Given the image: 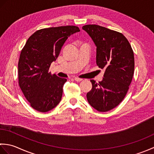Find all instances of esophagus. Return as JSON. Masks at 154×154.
Masks as SVG:
<instances>
[{"instance_id": "obj_1", "label": "esophagus", "mask_w": 154, "mask_h": 154, "mask_svg": "<svg viewBox=\"0 0 154 154\" xmlns=\"http://www.w3.org/2000/svg\"><path fill=\"white\" fill-rule=\"evenodd\" d=\"M74 79L76 81H78V82H79V81H83V79H81V78H79V77H75Z\"/></svg>"}]
</instances>
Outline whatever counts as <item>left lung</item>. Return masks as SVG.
Listing matches in <instances>:
<instances>
[{
	"instance_id": "8db88e82",
	"label": "left lung",
	"mask_w": 154,
	"mask_h": 154,
	"mask_svg": "<svg viewBox=\"0 0 154 154\" xmlns=\"http://www.w3.org/2000/svg\"><path fill=\"white\" fill-rule=\"evenodd\" d=\"M82 28L95 44L97 64L104 69L103 81L91 80L93 87L87 99L97 110L107 112L122 102L129 89L134 72V52L122 33L95 24Z\"/></svg>"
}]
</instances>
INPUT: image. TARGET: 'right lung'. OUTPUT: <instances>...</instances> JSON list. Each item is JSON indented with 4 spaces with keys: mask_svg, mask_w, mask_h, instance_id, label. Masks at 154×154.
Wrapping results in <instances>:
<instances>
[{
    "mask_svg": "<svg viewBox=\"0 0 154 154\" xmlns=\"http://www.w3.org/2000/svg\"><path fill=\"white\" fill-rule=\"evenodd\" d=\"M75 26L43 28L28 39L18 61V84L34 109L46 112L60 103L67 79L49 71L70 35L79 32Z\"/></svg>",
    "mask_w": 154,
    "mask_h": 154,
    "instance_id": "obj_1",
    "label": "right lung"
}]
</instances>
